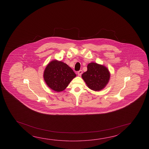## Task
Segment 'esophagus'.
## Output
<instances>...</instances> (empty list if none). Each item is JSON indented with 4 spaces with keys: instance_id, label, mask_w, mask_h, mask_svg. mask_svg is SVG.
Returning a JSON list of instances; mask_svg holds the SVG:
<instances>
[{
    "instance_id": "esophagus-1",
    "label": "esophagus",
    "mask_w": 149,
    "mask_h": 149,
    "mask_svg": "<svg viewBox=\"0 0 149 149\" xmlns=\"http://www.w3.org/2000/svg\"><path fill=\"white\" fill-rule=\"evenodd\" d=\"M82 74H83V71H82V70H80V71L77 72V74H78V76L81 75Z\"/></svg>"
}]
</instances>
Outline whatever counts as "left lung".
Returning a JSON list of instances; mask_svg holds the SVG:
<instances>
[{"instance_id": "1", "label": "left lung", "mask_w": 149, "mask_h": 149, "mask_svg": "<svg viewBox=\"0 0 149 149\" xmlns=\"http://www.w3.org/2000/svg\"><path fill=\"white\" fill-rule=\"evenodd\" d=\"M81 77L88 88L94 91H100L109 83L110 73L105 66L91 62L88 64L87 71L82 74Z\"/></svg>"}]
</instances>
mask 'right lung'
Listing matches in <instances>:
<instances>
[{"instance_id": "obj_1", "label": "right lung", "mask_w": 149, "mask_h": 149, "mask_svg": "<svg viewBox=\"0 0 149 149\" xmlns=\"http://www.w3.org/2000/svg\"><path fill=\"white\" fill-rule=\"evenodd\" d=\"M76 75L66 63L54 60L47 65L44 72V80L52 90L60 92L68 87Z\"/></svg>"}]
</instances>
